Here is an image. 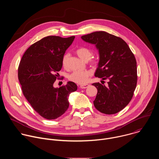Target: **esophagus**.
Returning <instances> with one entry per match:
<instances>
[{
    "instance_id": "esophagus-1",
    "label": "esophagus",
    "mask_w": 159,
    "mask_h": 159,
    "mask_svg": "<svg viewBox=\"0 0 159 159\" xmlns=\"http://www.w3.org/2000/svg\"><path fill=\"white\" fill-rule=\"evenodd\" d=\"M89 86V84H84V85H80V88H81V89H86V88L88 87Z\"/></svg>"
}]
</instances>
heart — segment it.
<instances>
[{
    "instance_id": "1",
    "label": "heart",
    "mask_w": 159,
    "mask_h": 159,
    "mask_svg": "<svg viewBox=\"0 0 159 159\" xmlns=\"http://www.w3.org/2000/svg\"><path fill=\"white\" fill-rule=\"evenodd\" d=\"M76 53L79 57L84 61H88L93 56V52L86 47H80L76 50ZM69 55L65 54L62 58V65L64 68L67 67ZM93 63H95L94 60H91ZM91 75V72L89 70H76L72 72L69 75V79L78 84H85L88 80L89 77Z\"/></svg>"
}]
</instances>
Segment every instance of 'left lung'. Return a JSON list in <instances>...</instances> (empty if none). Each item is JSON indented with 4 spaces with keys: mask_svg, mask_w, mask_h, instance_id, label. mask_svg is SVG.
<instances>
[{
    "mask_svg": "<svg viewBox=\"0 0 159 159\" xmlns=\"http://www.w3.org/2000/svg\"><path fill=\"white\" fill-rule=\"evenodd\" d=\"M81 38L95 44L98 50L99 61L94 75L102 82L108 80L107 86L93 84L98 89L94 105L104 114H115L129 104L137 86L135 57L123 39L105 31H96Z\"/></svg>",
    "mask_w": 159,
    "mask_h": 159,
    "instance_id": "1",
    "label": "left lung"
}]
</instances>
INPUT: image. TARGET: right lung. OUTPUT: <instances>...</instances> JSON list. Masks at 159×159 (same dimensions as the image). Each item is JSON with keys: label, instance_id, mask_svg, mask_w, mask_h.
Segmentation results:
<instances>
[{"label": "right lung", "instance_id": "1", "mask_svg": "<svg viewBox=\"0 0 159 159\" xmlns=\"http://www.w3.org/2000/svg\"><path fill=\"white\" fill-rule=\"evenodd\" d=\"M75 36H49L30 46L22 56L18 79L22 93L33 108L47 120L61 116L69 106V97L77 85L68 82L55 88L53 84L62 68V58Z\"/></svg>", "mask_w": 159, "mask_h": 159}]
</instances>
